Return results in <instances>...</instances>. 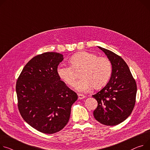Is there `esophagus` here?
Instances as JSON below:
<instances>
[{"label": "esophagus", "mask_w": 150, "mask_h": 150, "mask_svg": "<svg viewBox=\"0 0 150 150\" xmlns=\"http://www.w3.org/2000/svg\"><path fill=\"white\" fill-rule=\"evenodd\" d=\"M77 96H78V99L79 100H82V99L85 98V96L84 95L81 94H78Z\"/></svg>", "instance_id": "34e87169"}]
</instances>
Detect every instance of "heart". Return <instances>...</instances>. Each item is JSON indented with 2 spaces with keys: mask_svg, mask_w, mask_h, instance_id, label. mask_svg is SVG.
<instances>
[{
  "mask_svg": "<svg viewBox=\"0 0 150 150\" xmlns=\"http://www.w3.org/2000/svg\"><path fill=\"white\" fill-rule=\"evenodd\" d=\"M71 65L60 64L57 67V74L66 84L71 85L76 79V71L80 70L81 77L74 85V88L85 93L94 86L100 88L109 81L112 74L110 61L105 57H98L88 52H80L70 59Z\"/></svg>",
  "mask_w": 150,
  "mask_h": 150,
  "instance_id": "obj_1",
  "label": "heart"
}]
</instances>
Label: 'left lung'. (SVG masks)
Instances as JSON below:
<instances>
[{
	"instance_id": "8db88e82",
	"label": "left lung",
	"mask_w": 150,
	"mask_h": 150,
	"mask_svg": "<svg viewBox=\"0 0 150 150\" xmlns=\"http://www.w3.org/2000/svg\"><path fill=\"white\" fill-rule=\"evenodd\" d=\"M98 47L110 61L112 74L107 85L93 96L98 102L93 114L99 122L115 125L125 121L131 114L136 102L137 86L122 57L108 49Z\"/></svg>"
}]
</instances>
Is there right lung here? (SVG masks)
Segmentation results:
<instances>
[{
    "label": "right lung",
    "mask_w": 150,
    "mask_h": 150,
    "mask_svg": "<svg viewBox=\"0 0 150 150\" xmlns=\"http://www.w3.org/2000/svg\"><path fill=\"white\" fill-rule=\"evenodd\" d=\"M62 54L45 52L30 60L16 83L18 108L23 120L47 134L61 130L68 123L77 94L57 74Z\"/></svg>",
    "instance_id": "right-lung-1"
}]
</instances>
